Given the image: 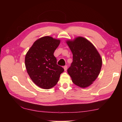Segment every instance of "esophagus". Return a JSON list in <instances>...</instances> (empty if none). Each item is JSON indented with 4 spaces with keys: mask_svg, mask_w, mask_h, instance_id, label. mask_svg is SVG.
I'll return each instance as SVG.
<instances>
[{
    "mask_svg": "<svg viewBox=\"0 0 122 122\" xmlns=\"http://www.w3.org/2000/svg\"><path fill=\"white\" fill-rule=\"evenodd\" d=\"M67 67H68L67 66H64V69H65V71H67Z\"/></svg>",
    "mask_w": 122,
    "mask_h": 122,
    "instance_id": "esophagus-1",
    "label": "esophagus"
}]
</instances>
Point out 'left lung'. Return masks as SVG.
Returning <instances> with one entry per match:
<instances>
[{"mask_svg":"<svg viewBox=\"0 0 122 122\" xmlns=\"http://www.w3.org/2000/svg\"><path fill=\"white\" fill-rule=\"evenodd\" d=\"M73 53V62L67 69L73 83L86 88L92 83L100 74L102 60L95 47L86 39L78 37L68 41Z\"/></svg>","mask_w":122,"mask_h":122,"instance_id":"obj_1","label":"left lung"}]
</instances>
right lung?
<instances>
[{"mask_svg": "<svg viewBox=\"0 0 122 122\" xmlns=\"http://www.w3.org/2000/svg\"><path fill=\"white\" fill-rule=\"evenodd\" d=\"M60 40L46 36L35 41L27 53L25 66L33 82L39 87L49 89L59 81L62 67L57 65L54 53Z\"/></svg>", "mask_w": 122, "mask_h": 122, "instance_id": "obj_1", "label": "right lung"}]
</instances>
